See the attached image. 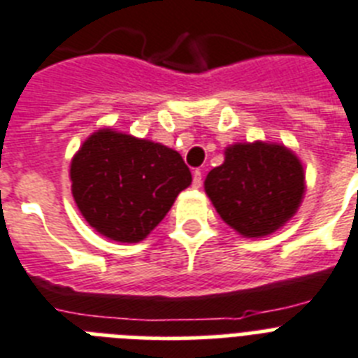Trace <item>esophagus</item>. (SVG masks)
Wrapping results in <instances>:
<instances>
[{"instance_id":"1","label":"esophagus","mask_w":358,"mask_h":358,"mask_svg":"<svg viewBox=\"0 0 358 358\" xmlns=\"http://www.w3.org/2000/svg\"><path fill=\"white\" fill-rule=\"evenodd\" d=\"M202 185V171L194 169L193 171V187L199 189Z\"/></svg>"}]
</instances>
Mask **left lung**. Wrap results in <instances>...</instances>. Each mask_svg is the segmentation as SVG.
Segmentation results:
<instances>
[{
  "mask_svg": "<svg viewBox=\"0 0 358 358\" xmlns=\"http://www.w3.org/2000/svg\"><path fill=\"white\" fill-rule=\"evenodd\" d=\"M303 167L281 145H234L224 164L209 171L206 193L226 224L245 237L283 226L303 196Z\"/></svg>",
  "mask_w": 358,
  "mask_h": 358,
  "instance_id": "obj_1",
  "label": "left lung"
}]
</instances>
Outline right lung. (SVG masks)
Masks as SVG:
<instances>
[{"label":"right lung","mask_w":358,"mask_h":358,"mask_svg":"<svg viewBox=\"0 0 358 358\" xmlns=\"http://www.w3.org/2000/svg\"><path fill=\"white\" fill-rule=\"evenodd\" d=\"M191 171L176 150L129 134L99 130L71 162V189L92 228L138 243L159 224Z\"/></svg>","instance_id":"add662e5"}]
</instances>
